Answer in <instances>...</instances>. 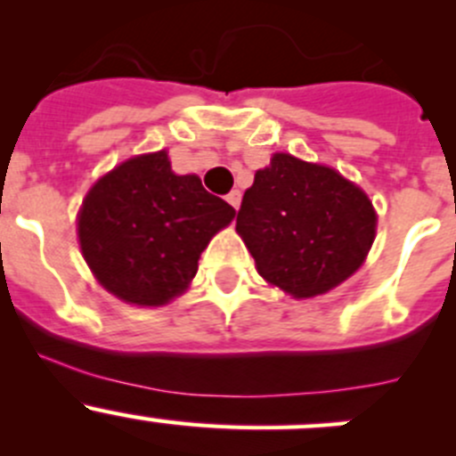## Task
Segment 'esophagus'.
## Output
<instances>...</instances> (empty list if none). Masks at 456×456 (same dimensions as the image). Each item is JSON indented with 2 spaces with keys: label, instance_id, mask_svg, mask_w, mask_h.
<instances>
[{
  "label": "esophagus",
  "instance_id": "obj_1",
  "mask_svg": "<svg viewBox=\"0 0 456 456\" xmlns=\"http://www.w3.org/2000/svg\"><path fill=\"white\" fill-rule=\"evenodd\" d=\"M240 200H242V194L238 190H232L227 194V202L233 207V209H238V207H240Z\"/></svg>",
  "mask_w": 456,
  "mask_h": 456
}]
</instances>
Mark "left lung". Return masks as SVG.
<instances>
[{"label": "left lung", "mask_w": 456, "mask_h": 456, "mask_svg": "<svg viewBox=\"0 0 456 456\" xmlns=\"http://www.w3.org/2000/svg\"><path fill=\"white\" fill-rule=\"evenodd\" d=\"M369 196L333 167L273 154L242 196L236 232L273 287L305 300L351 278L375 240Z\"/></svg>", "instance_id": "8db88e82"}]
</instances>
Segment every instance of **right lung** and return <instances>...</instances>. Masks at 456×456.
<instances>
[{"label": "right lung", "mask_w": 456, "mask_h": 456, "mask_svg": "<svg viewBox=\"0 0 456 456\" xmlns=\"http://www.w3.org/2000/svg\"><path fill=\"white\" fill-rule=\"evenodd\" d=\"M236 216L167 151L141 154L101 176L77 218L81 254L103 289L127 305L163 306L190 287L211 238Z\"/></svg>", "instance_id": "1"}]
</instances>
